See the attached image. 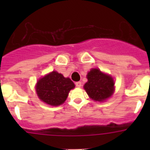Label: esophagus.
Here are the masks:
<instances>
[{"mask_svg":"<svg viewBox=\"0 0 150 150\" xmlns=\"http://www.w3.org/2000/svg\"><path fill=\"white\" fill-rule=\"evenodd\" d=\"M75 85H76V87H81L82 83L81 82H76V83H75Z\"/></svg>","mask_w":150,"mask_h":150,"instance_id":"34e87169","label":"esophagus"}]
</instances>
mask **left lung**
<instances>
[{
	"label": "left lung",
	"instance_id": "1",
	"mask_svg": "<svg viewBox=\"0 0 150 150\" xmlns=\"http://www.w3.org/2000/svg\"><path fill=\"white\" fill-rule=\"evenodd\" d=\"M85 90L91 99L103 101L110 98L114 91V81L110 76L104 74L98 69H91L87 75Z\"/></svg>",
	"mask_w": 150,
	"mask_h": 150
}]
</instances>
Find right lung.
Masks as SVG:
<instances>
[{
    "mask_svg": "<svg viewBox=\"0 0 150 150\" xmlns=\"http://www.w3.org/2000/svg\"><path fill=\"white\" fill-rule=\"evenodd\" d=\"M74 83L62 74L52 71L37 83V93L41 100L52 106L63 104L67 99L70 90L74 88Z\"/></svg>",
    "mask_w": 150,
    "mask_h": 150,
    "instance_id": "right-lung-1",
    "label": "right lung"
}]
</instances>
